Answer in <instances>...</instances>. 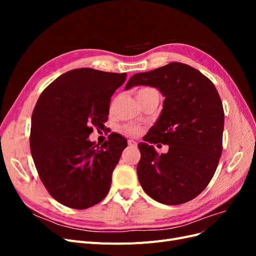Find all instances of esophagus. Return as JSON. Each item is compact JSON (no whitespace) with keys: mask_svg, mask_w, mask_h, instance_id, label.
Here are the masks:
<instances>
[{"mask_svg":"<svg viewBox=\"0 0 256 256\" xmlns=\"http://www.w3.org/2000/svg\"><path fill=\"white\" fill-rule=\"evenodd\" d=\"M128 145L129 146H136V142L134 140H128Z\"/></svg>","mask_w":256,"mask_h":256,"instance_id":"1","label":"esophagus"}]
</instances>
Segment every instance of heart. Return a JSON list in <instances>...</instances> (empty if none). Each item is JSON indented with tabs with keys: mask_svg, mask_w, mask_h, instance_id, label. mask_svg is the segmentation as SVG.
<instances>
[{
	"mask_svg": "<svg viewBox=\"0 0 256 256\" xmlns=\"http://www.w3.org/2000/svg\"><path fill=\"white\" fill-rule=\"evenodd\" d=\"M152 95H159V94L157 90H154V88H150V86H144L136 90V98H145ZM124 131H125L128 136H138L141 132V128L138 126H126Z\"/></svg>",
	"mask_w": 256,
	"mask_h": 256,
	"instance_id": "heart-1",
	"label": "heart"
}]
</instances>
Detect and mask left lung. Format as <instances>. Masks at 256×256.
Returning a JSON list of instances; mask_svg holds the SVG:
<instances>
[{
    "label": "left lung",
    "mask_w": 256,
    "mask_h": 256,
    "mask_svg": "<svg viewBox=\"0 0 256 256\" xmlns=\"http://www.w3.org/2000/svg\"><path fill=\"white\" fill-rule=\"evenodd\" d=\"M150 85L166 97L157 122L138 143L136 173L143 190L166 205L196 198L212 180L222 154L224 111L214 83L198 69L173 62L134 74L126 90ZM169 145L159 155L150 144Z\"/></svg>",
    "instance_id": "8db88e82"
}]
</instances>
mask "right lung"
Returning a JSON list of instances; mask_svg holds the SVG:
<instances>
[{
    "mask_svg": "<svg viewBox=\"0 0 256 256\" xmlns=\"http://www.w3.org/2000/svg\"><path fill=\"white\" fill-rule=\"evenodd\" d=\"M127 74L72 69L60 76L37 100L30 147L46 189L58 203L85 209L102 200L127 140L111 134L102 145L90 142L92 127L108 120L111 97Z\"/></svg>",
    "mask_w": 256,
    "mask_h": 256,
    "instance_id": "1",
    "label": "right lung"
}]
</instances>
